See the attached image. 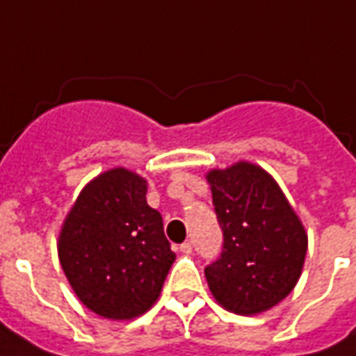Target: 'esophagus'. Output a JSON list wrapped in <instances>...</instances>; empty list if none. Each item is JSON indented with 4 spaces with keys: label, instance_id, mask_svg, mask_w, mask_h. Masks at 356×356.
Wrapping results in <instances>:
<instances>
[{
    "label": "esophagus",
    "instance_id": "1",
    "mask_svg": "<svg viewBox=\"0 0 356 356\" xmlns=\"http://www.w3.org/2000/svg\"><path fill=\"white\" fill-rule=\"evenodd\" d=\"M191 250H193V245H191L189 241H186V243H181V245H180V252L191 254Z\"/></svg>",
    "mask_w": 356,
    "mask_h": 356
}]
</instances>
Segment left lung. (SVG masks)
I'll return each mask as SVG.
<instances>
[{"mask_svg":"<svg viewBox=\"0 0 356 356\" xmlns=\"http://www.w3.org/2000/svg\"><path fill=\"white\" fill-rule=\"evenodd\" d=\"M224 250L204 269L214 300L237 315H260L300 279L307 233L279 184L254 163L207 172Z\"/></svg>","mask_w":356,"mask_h":356,"instance_id":"1","label":"left lung"}]
</instances>
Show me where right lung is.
<instances>
[{
    "label": "right lung",
    "mask_w": 356,
    "mask_h": 356,
    "mask_svg": "<svg viewBox=\"0 0 356 356\" xmlns=\"http://www.w3.org/2000/svg\"><path fill=\"white\" fill-rule=\"evenodd\" d=\"M146 193V178L110 168L81 189L58 235L70 286L85 307L110 321L144 315L176 260Z\"/></svg>",
    "instance_id": "right-lung-1"
}]
</instances>
